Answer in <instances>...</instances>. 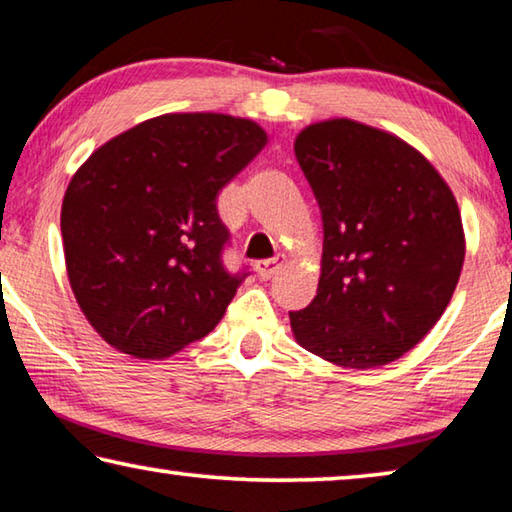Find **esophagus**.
Returning <instances> with one entry per match:
<instances>
[{
  "instance_id": "1",
  "label": "esophagus",
  "mask_w": 512,
  "mask_h": 512,
  "mask_svg": "<svg viewBox=\"0 0 512 512\" xmlns=\"http://www.w3.org/2000/svg\"><path fill=\"white\" fill-rule=\"evenodd\" d=\"M284 264V257H273V259H262V262L255 264V271L259 275V280H268L273 277L277 271H280Z\"/></svg>"
}]
</instances>
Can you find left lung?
Wrapping results in <instances>:
<instances>
[{
    "label": "left lung",
    "mask_w": 512,
    "mask_h": 512,
    "mask_svg": "<svg viewBox=\"0 0 512 512\" xmlns=\"http://www.w3.org/2000/svg\"><path fill=\"white\" fill-rule=\"evenodd\" d=\"M293 151L325 235L316 298L289 311L293 336L336 366H386L454 296L465 259L456 198L411 144L354 119L309 124Z\"/></svg>",
    "instance_id": "obj_1"
}]
</instances>
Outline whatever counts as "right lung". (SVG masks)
Instances as JSON below:
<instances>
[{"instance_id":"1","label":"right lung","mask_w":512,"mask_h":512,"mask_svg":"<svg viewBox=\"0 0 512 512\" xmlns=\"http://www.w3.org/2000/svg\"><path fill=\"white\" fill-rule=\"evenodd\" d=\"M268 142L255 121L171 112L99 146L60 210L69 287L112 348L164 359L203 339L248 273H228L216 196Z\"/></svg>"}]
</instances>
